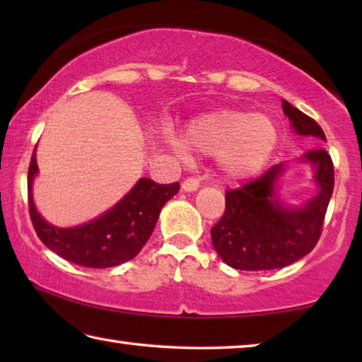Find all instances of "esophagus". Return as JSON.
Segmentation results:
<instances>
[{
    "label": "esophagus",
    "mask_w": 362,
    "mask_h": 362,
    "mask_svg": "<svg viewBox=\"0 0 362 362\" xmlns=\"http://www.w3.org/2000/svg\"><path fill=\"white\" fill-rule=\"evenodd\" d=\"M199 188V180L196 177H188L187 180H183L182 189L183 192H196Z\"/></svg>",
    "instance_id": "1"
}]
</instances>
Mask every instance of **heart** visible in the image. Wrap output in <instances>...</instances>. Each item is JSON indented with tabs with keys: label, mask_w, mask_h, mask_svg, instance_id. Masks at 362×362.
I'll use <instances>...</instances> for the list:
<instances>
[{
	"label": "heart",
	"mask_w": 362,
	"mask_h": 362,
	"mask_svg": "<svg viewBox=\"0 0 362 362\" xmlns=\"http://www.w3.org/2000/svg\"><path fill=\"white\" fill-rule=\"evenodd\" d=\"M278 144V129L273 119L263 113L244 110H218L189 122L183 145L188 150L217 155V166L223 177L241 180L265 166ZM175 148L185 153L183 145Z\"/></svg>",
	"instance_id": "heart-1"
}]
</instances>
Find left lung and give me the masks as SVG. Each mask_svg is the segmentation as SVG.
<instances>
[{
    "label": "left lung",
    "mask_w": 362,
    "mask_h": 362,
    "mask_svg": "<svg viewBox=\"0 0 362 362\" xmlns=\"http://www.w3.org/2000/svg\"><path fill=\"white\" fill-rule=\"evenodd\" d=\"M283 112L298 136L326 142L317 122L283 100ZM315 169L317 194L303 206L281 204L276 183L284 164H274L259 179L225 193V212L211 228L214 249L226 265L246 272L284 268L310 254L320 241L324 217L334 192V164L317 146L300 158Z\"/></svg>",
    "instance_id": "8db88e82"
}]
</instances>
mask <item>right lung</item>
<instances>
[{"mask_svg": "<svg viewBox=\"0 0 362 362\" xmlns=\"http://www.w3.org/2000/svg\"><path fill=\"white\" fill-rule=\"evenodd\" d=\"M36 174L35 146L28 168V209L36 235L62 259L88 268H110L134 259L150 240L163 206L180 189L177 182L161 185L151 179H140L118 204L100 217L75 228H59L36 211L32 194Z\"/></svg>", "mask_w": 362, "mask_h": 362, "instance_id": "right-lung-1", "label": "right lung"}]
</instances>
